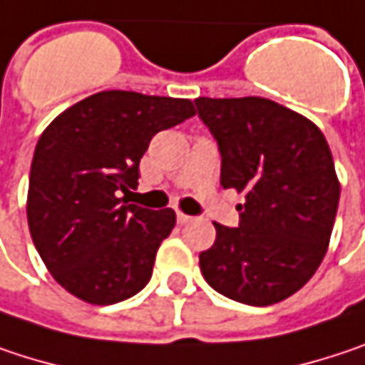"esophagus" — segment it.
<instances>
[{"label": "esophagus", "instance_id": "1", "mask_svg": "<svg viewBox=\"0 0 365 365\" xmlns=\"http://www.w3.org/2000/svg\"><path fill=\"white\" fill-rule=\"evenodd\" d=\"M192 219H194V217L192 215H185V213H182V211H178V223H190V221H192Z\"/></svg>", "mask_w": 365, "mask_h": 365}]
</instances>
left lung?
I'll use <instances>...</instances> for the list:
<instances>
[{"mask_svg":"<svg viewBox=\"0 0 365 365\" xmlns=\"http://www.w3.org/2000/svg\"><path fill=\"white\" fill-rule=\"evenodd\" d=\"M221 152V185L245 196L238 227L215 223L200 272L223 297L265 307L312 280L334 227L341 183L324 133L267 98H196Z\"/></svg>","mask_w":365,"mask_h":365,"instance_id":"obj_1","label":"left lung"}]
</instances>
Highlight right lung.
Returning <instances> with one entry per match:
<instances>
[{"label": "right lung", "mask_w": 365, "mask_h": 365, "mask_svg": "<svg viewBox=\"0 0 365 365\" xmlns=\"http://www.w3.org/2000/svg\"><path fill=\"white\" fill-rule=\"evenodd\" d=\"M194 115L185 98L110 89L46 127L31 163L26 219L48 272L73 297L113 305L148 284L175 211L118 196L138 185L150 140Z\"/></svg>", "instance_id": "add662e5"}]
</instances>
